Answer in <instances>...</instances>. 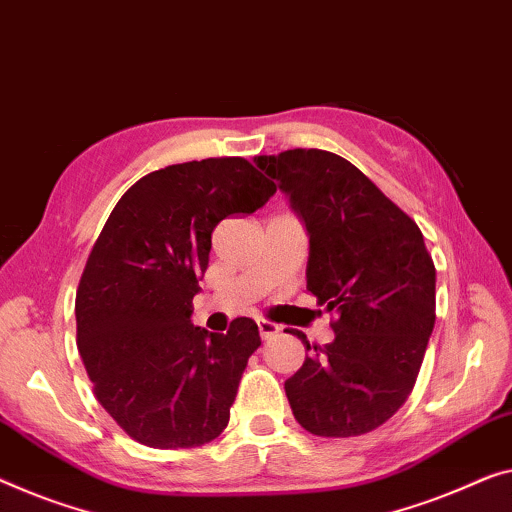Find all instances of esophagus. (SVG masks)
<instances>
[{
  "instance_id": "esophagus-1",
  "label": "esophagus",
  "mask_w": 512,
  "mask_h": 512,
  "mask_svg": "<svg viewBox=\"0 0 512 512\" xmlns=\"http://www.w3.org/2000/svg\"><path fill=\"white\" fill-rule=\"evenodd\" d=\"M257 329H259V335H262V340H269L273 335L280 333V326L269 322V319H257Z\"/></svg>"
}]
</instances>
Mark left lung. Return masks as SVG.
I'll list each match as a JSON object with an SVG mask.
<instances>
[{
  "instance_id": "1",
  "label": "left lung",
  "mask_w": 512,
  "mask_h": 512,
  "mask_svg": "<svg viewBox=\"0 0 512 512\" xmlns=\"http://www.w3.org/2000/svg\"><path fill=\"white\" fill-rule=\"evenodd\" d=\"M310 234L308 289L335 312V340L285 381L294 418L317 437L384 425L414 391L437 319V271L414 218L356 165L324 149L257 156ZM292 333V331H289Z\"/></svg>"
}]
</instances>
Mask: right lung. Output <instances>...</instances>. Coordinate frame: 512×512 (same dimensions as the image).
<instances>
[{
    "label": "right lung",
    "instance_id": "1",
    "mask_svg": "<svg viewBox=\"0 0 512 512\" xmlns=\"http://www.w3.org/2000/svg\"><path fill=\"white\" fill-rule=\"evenodd\" d=\"M276 193L246 158L170 165L135 181L91 248L75 294L78 352L96 400L149 448L209 444L230 423L257 324L227 333L193 326V296L209 266L211 232Z\"/></svg>",
    "mask_w": 512,
    "mask_h": 512
}]
</instances>
